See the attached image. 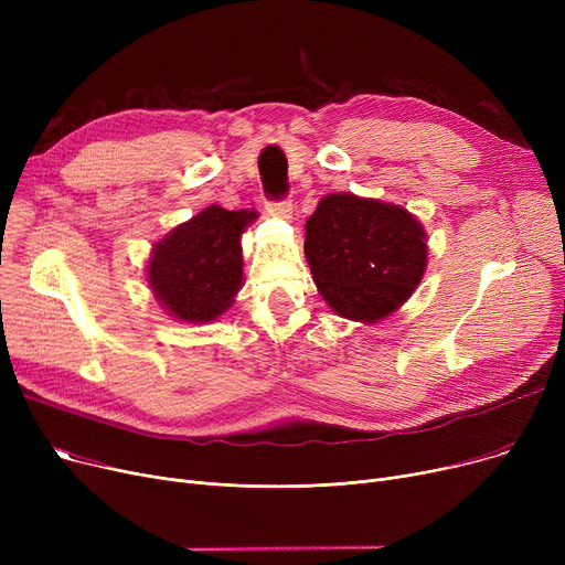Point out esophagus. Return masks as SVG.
<instances>
[{"mask_svg": "<svg viewBox=\"0 0 565 565\" xmlns=\"http://www.w3.org/2000/svg\"><path fill=\"white\" fill-rule=\"evenodd\" d=\"M267 213L275 217H281V220H290L292 217V201L288 196L267 201Z\"/></svg>", "mask_w": 565, "mask_h": 565, "instance_id": "obj_1", "label": "esophagus"}]
</instances>
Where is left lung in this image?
<instances>
[{"label":"left lung","mask_w":565,"mask_h":565,"mask_svg":"<svg viewBox=\"0 0 565 565\" xmlns=\"http://www.w3.org/2000/svg\"><path fill=\"white\" fill-rule=\"evenodd\" d=\"M424 228L407 211L354 194H328L307 220L313 281L343 318L380 320L424 277Z\"/></svg>","instance_id":"left-lung-1"}]
</instances>
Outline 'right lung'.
<instances>
[{
    "label": "right lung",
    "mask_w": 565,
    "mask_h": 565,
    "mask_svg": "<svg viewBox=\"0 0 565 565\" xmlns=\"http://www.w3.org/2000/svg\"><path fill=\"white\" fill-rule=\"evenodd\" d=\"M254 217L211 205L156 245L148 281L173 318L205 322L231 307L243 281L241 235Z\"/></svg>",
    "instance_id": "1"
}]
</instances>
